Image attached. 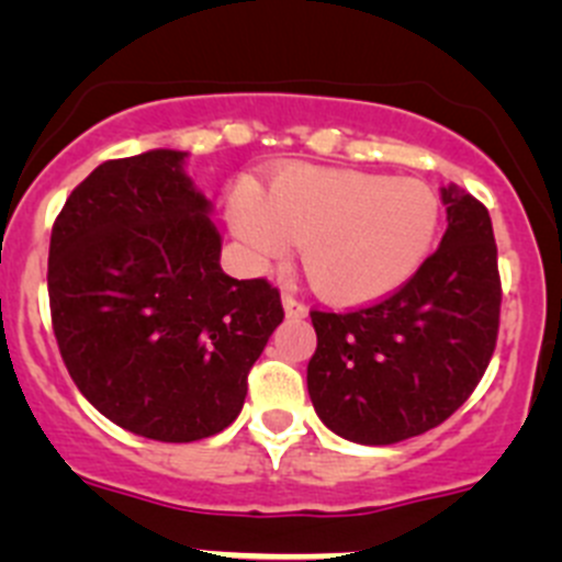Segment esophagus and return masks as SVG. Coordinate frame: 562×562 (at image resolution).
Wrapping results in <instances>:
<instances>
[{
  "mask_svg": "<svg viewBox=\"0 0 562 562\" xmlns=\"http://www.w3.org/2000/svg\"><path fill=\"white\" fill-rule=\"evenodd\" d=\"M282 307H285L288 317H304V315H307V307H304V304L299 302L293 293H282Z\"/></svg>",
  "mask_w": 562,
  "mask_h": 562,
  "instance_id": "34e87169",
  "label": "esophagus"
}]
</instances>
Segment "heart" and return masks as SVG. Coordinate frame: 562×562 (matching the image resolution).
Here are the masks:
<instances>
[{"label": "heart", "mask_w": 562, "mask_h": 562, "mask_svg": "<svg viewBox=\"0 0 562 562\" xmlns=\"http://www.w3.org/2000/svg\"><path fill=\"white\" fill-rule=\"evenodd\" d=\"M236 239L255 263L299 245L304 274L334 304H364L405 285L440 225L435 190L416 179L296 162L260 195L239 184L228 201Z\"/></svg>", "instance_id": "1"}]
</instances>
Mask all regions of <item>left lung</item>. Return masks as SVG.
I'll use <instances>...</instances> for the list:
<instances>
[{"instance_id":"1","label":"left lung","mask_w":562,"mask_h":562,"mask_svg":"<svg viewBox=\"0 0 562 562\" xmlns=\"http://www.w3.org/2000/svg\"><path fill=\"white\" fill-rule=\"evenodd\" d=\"M440 195L443 241L400 291L350 313H310V400L353 443H400L443 424L495 353L503 291L490 212L454 184Z\"/></svg>"}]
</instances>
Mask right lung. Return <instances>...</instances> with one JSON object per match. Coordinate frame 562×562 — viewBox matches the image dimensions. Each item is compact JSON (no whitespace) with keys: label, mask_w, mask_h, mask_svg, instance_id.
<instances>
[{"label":"right lung","mask_w":562,"mask_h":562,"mask_svg":"<svg viewBox=\"0 0 562 562\" xmlns=\"http://www.w3.org/2000/svg\"><path fill=\"white\" fill-rule=\"evenodd\" d=\"M184 151L94 168L50 231L48 299L78 391L122 429L162 443L223 432L282 323L271 282L220 269L212 203Z\"/></svg>","instance_id":"add662e5"}]
</instances>
